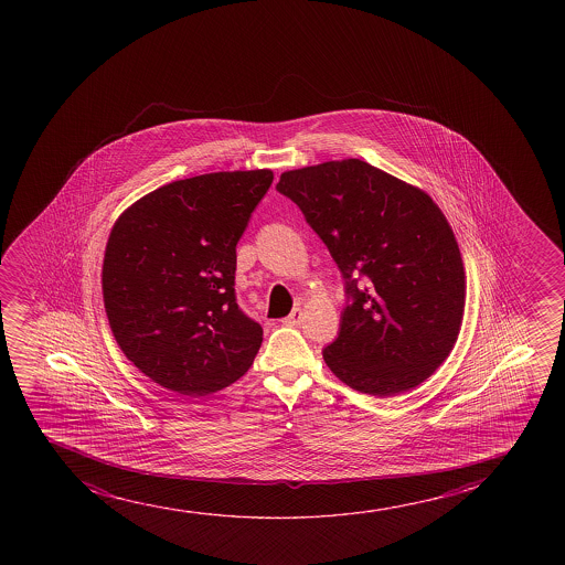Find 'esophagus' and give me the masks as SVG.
I'll list each match as a JSON object with an SVG mask.
<instances>
[{"instance_id":"esophagus-1","label":"esophagus","mask_w":565,"mask_h":565,"mask_svg":"<svg viewBox=\"0 0 565 565\" xmlns=\"http://www.w3.org/2000/svg\"><path fill=\"white\" fill-rule=\"evenodd\" d=\"M302 318H305V310L294 309V312H291V315H289V317L284 320V324L299 326L302 322Z\"/></svg>"}]
</instances>
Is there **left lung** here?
Returning <instances> with one entry per match:
<instances>
[{
    "label": "left lung",
    "instance_id": "left-lung-1",
    "mask_svg": "<svg viewBox=\"0 0 565 565\" xmlns=\"http://www.w3.org/2000/svg\"><path fill=\"white\" fill-rule=\"evenodd\" d=\"M276 189L345 278L351 301L324 349L330 371L376 397L433 376L456 345L467 281L456 233L430 194L356 158L284 171Z\"/></svg>",
    "mask_w": 565,
    "mask_h": 565
}]
</instances>
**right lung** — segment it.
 Returning <instances> with one entry per match:
<instances>
[{"mask_svg":"<svg viewBox=\"0 0 565 565\" xmlns=\"http://www.w3.org/2000/svg\"><path fill=\"white\" fill-rule=\"evenodd\" d=\"M271 181V170L179 179L132 202L109 232V328L124 355L170 392L214 394L255 361L263 328L235 302V247Z\"/></svg>","mask_w":565,"mask_h":565,"instance_id":"right-lung-1","label":"right lung"}]
</instances>
